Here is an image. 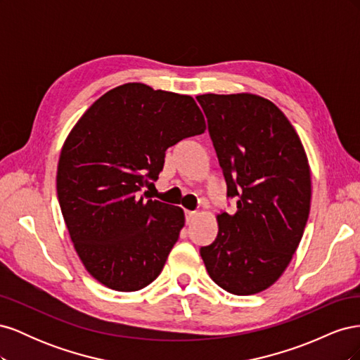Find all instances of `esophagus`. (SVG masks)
Listing matches in <instances>:
<instances>
[{
    "mask_svg": "<svg viewBox=\"0 0 360 360\" xmlns=\"http://www.w3.org/2000/svg\"><path fill=\"white\" fill-rule=\"evenodd\" d=\"M184 214H186V221H188V222H191V221L193 219V217H195V214H197V213H195V212H191V210H186V212H184Z\"/></svg>",
    "mask_w": 360,
    "mask_h": 360,
    "instance_id": "34e87169",
    "label": "esophagus"
}]
</instances>
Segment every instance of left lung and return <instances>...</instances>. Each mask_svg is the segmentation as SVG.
Wrapping results in <instances>:
<instances>
[{"instance_id":"8db88e82","label":"left lung","mask_w":360,"mask_h":360,"mask_svg":"<svg viewBox=\"0 0 360 360\" xmlns=\"http://www.w3.org/2000/svg\"><path fill=\"white\" fill-rule=\"evenodd\" d=\"M209 122L234 214L216 216L214 242L200 249L210 278L225 291L249 296L284 274L311 209V168L296 130L264 97L197 96Z\"/></svg>"}]
</instances>
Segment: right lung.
Masks as SVG:
<instances>
[{
  "instance_id": "1",
  "label": "right lung",
  "mask_w": 360,
  "mask_h": 360,
  "mask_svg": "<svg viewBox=\"0 0 360 360\" xmlns=\"http://www.w3.org/2000/svg\"><path fill=\"white\" fill-rule=\"evenodd\" d=\"M204 130L193 97L141 82L106 91L72 127L58 159V201L76 254L102 285L136 291L160 275L184 213L138 192L158 179L168 147Z\"/></svg>"
}]
</instances>
